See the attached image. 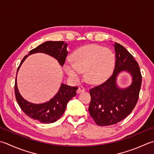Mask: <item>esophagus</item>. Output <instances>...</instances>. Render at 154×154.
<instances>
[{
	"label": "esophagus",
	"mask_w": 154,
	"mask_h": 154,
	"mask_svg": "<svg viewBox=\"0 0 154 154\" xmlns=\"http://www.w3.org/2000/svg\"><path fill=\"white\" fill-rule=\"evenodd\" d=\"M83 91H85V88H84L83 87L81 86V87H78V89H77V93H79L83 92Z\"/></svg>",
	"instance_id": "esophagus-1"
}]
</instances>
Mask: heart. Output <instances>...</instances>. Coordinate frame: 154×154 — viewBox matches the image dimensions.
<instances>
[{
	"label": "heart",
	"mask_w": 154,
	"mask_h": 154,
	"mask_svg": "<svg viewBox=\"0 0 154 154\" xmlns=\"http://www.w3.org/2000/svg\"><path fill=\"white\" fill-rule=\"evenodd\" d=\"M72 65H65V71L72 79L77 81L80 73L85 72V80L90 84L103 82L112 73L115 59L111 51L99 45H87L75 51Z\"/></svg>",
	"instance_id": "b5f03b06"
}]
</instances>
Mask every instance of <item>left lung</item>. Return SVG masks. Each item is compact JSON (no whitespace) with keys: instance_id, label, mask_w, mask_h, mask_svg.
<instances>
[{"instance_id":"8db88e82","label":"left lung","mask_w":154,"mask_h":154,"mask_svg":"<svg viewBox=\"0 0 154 154\" xmlns=\"http://www.w3.org/2000/svg\"><path fill=\"white\" fill-rule=\"evenodd\" d=\"M116 64L112 75L100 85L90 89V116L100 126L116 124L128 116L136 105L141 85L140 67L134 57L122 45L115 43ZM122 70L132 76V85L119 89L116 84V75Z\"/></svg>"}]
</instances>
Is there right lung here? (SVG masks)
Returning <instances> with one entry per match:
<instances>
[{
  "mask_svg": "<svg viewBox=\"0 0 154 154\" xmlns=\"http://www.w3.org/2000/svg\"><path fill=\"white\" fill-rule=\"evenodd\" d=\"M67 46V44H65L64 41H47L32 49L29 55L35 53L47 54L57 59L60 65L63 66L68 54ZM27 57L28 55L24 57L18 67L17 71ZM77 88V87H71L62 83L58 93L49 101L41 104H34L26 101L20 95L17 88L16 77L14 93L18 104L27 116L41 123H51L57 121L61 117L69 100L76 95Z\"/></svg>",
  "mask_w": 154,
  "mask_h": 154,
  "instance_id": "right-lung-1",
  "label": "right lung"
}]
</instances>
